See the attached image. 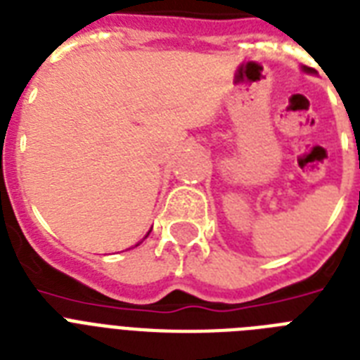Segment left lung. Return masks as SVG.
<instances>
[{
    "instance_id": "obj_1",
    "label": "left lung",
    "mask_w": 360,
    "mask_h": 360,
    "mask_svg": "<svg viewBox=\"0 0 360 360\" xmlns=\"http://www.w3.org/2000/svg\"><path fill=\"white\" fill-rule=\"evenodd\" d=\"M303 70H305V72H312V70H311V68H303Z\"/></svg>"
}]
</instances>
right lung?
<instances>
[{
  "mask_svg": "<svg viewBox=\"0 0 360 360\" xmlns=\"http://www.w3.org/2000/svg\"><path fill=\"white\" fill-rule=\"evenodd\" d=\"M148 235H150V233H148Z\"/></svg>",
  "mask_w": 360,
  "mask_h": 360,
  "instance_id": "1",
  "label": "right lung"
}]
</instances>
